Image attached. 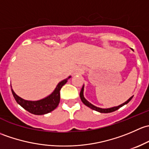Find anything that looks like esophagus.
<instances>
[{
  "label": "esophagus",
  "mask_w": 149,
  "mask_h": 149,
  "mask_svg": "<svg viewBox=\"0 0 149 149\" xmlns=\"http://www.w3.org/2000/svg\"><path fill=\"white\" fill-rule=\"evenodd\" d=\"M83 71H84L83 67H81V66H79V67L76 68V71H75V74L76 75L82 74V73H83Z\"/></svg>",
  "instance_id": "obj_1"
}]
</instances>
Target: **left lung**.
I'll return each mask as SVG.
<instances>
[{
	"mask_svg": "<svg viewBox=\"0 0 149 149\" xmlns=\"http://www.w3.org/2000/svg\"><path fill=\"white\" fill-rule=\"evenodd\" d=\"M84 85H83V87H82L81 90V92H80V97H81V100L82 102H83L84 104L86 105V106L88 107L91 108V109H93V110L97 111V112H100V113H109V112H115V111L118 110L119 108H120L123 106H124L125 104H127L129 102L132 100V98L133 97V96H132V97H130V98H129L127 101L125 102L124 103H123L122 104L119 105V106L113 107H110V108H100V107H98L94 106V104H92L90 103L89 102L87 101V100H86L85 97H84Z\"/></svg>",
	"mask_w": 149,
	"mask_h": 149,
	"instance_id": "obj_1",
	"label": "left lung"
}]
</instances>
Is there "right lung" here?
Wrapping results in <instances>:
<instances>
[{
	"label": "right lung",
	"instance_id": "right-lung-1",
	"mask_svg": "<svg viewBox=\"0 0 149 149\" xmlns=\"http://www.w3.org/2000/svg\"><path fill=\"white\" fill-rule=\"evenodd\" d=\"M70 77L71 76H68L67 79L59 82L55 90L47 97H45L44 99H42V100H37V101H29V100H26L21 98L13 91V90L11 88L12 94H13V96L16 102L20 106H22L24 109L29 112L30 113L37 115H45V114H47L52 112L58 106L60 102V99H61L60 91H61L63 86L67 83L68 80Z\"/></svg>",
	"mask_w": 149,
	"mask_h": 149
}]
</instances>
